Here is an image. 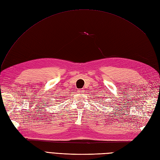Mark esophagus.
I'll return each mask as SVG.
<instances>
[{
  "label": "esophagus",
  "mask_w": 160,
  "mask_h": 160,
  "mask_svg": "<svg viewBox=\"0 0 160 160\" xmlns=\"http://www.w3.org/2000/svg\"><path fill=\"white\" fill-rule=\"evenodd\" d=\"M84 91L83 89H78V93H81V92Z\"/></svg>",
  "instance_id": "obj_1"
}]
</instances>
